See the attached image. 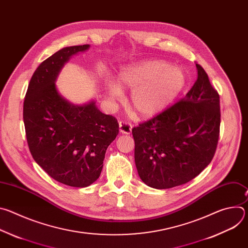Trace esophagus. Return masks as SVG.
Wrapping results in <instances>:
<instances>
[{"instance_id": "1", "label": "esophagus", "mask_w": 248, "mask_h": 248, "mask_svg": "<svg viewBox=\"0 0 248 248\" xmlns=\"http://www.w3.org/2000/svg\"><path fill=\"white\" fill-rule=\"evenodd\" d=\"M131 129H132V124L129 122H126V121L120 122V131L122 133L129 134L131 132Z\"/></svg>"}]
</instances>
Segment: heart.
<instances>
[{"mask_svg": "<svg viewBox=\"0 0 248 248\" xmlns=\"http://www.w3.org/2000/svg\"><path fill=\"white\" fill-rule=\"evenodd\" d=\"M122 87L133 90L131 107L142 117L156 115L175 100L186 83L184 69L161 60L148 61L128 66L120 74ZM111 97L121 99L123 91L116 83L107 85Z\"/></svg>", "mask_w": 248, "mask_h": 248, "instance_id": "1", "label": "heart"}]
</instances>
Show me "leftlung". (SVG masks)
Instances as JSON below:
<instances>
[{"instance_id":"left-lung-1","label":"left lung","mask_w":248,"mask_h":248,"mask_svg":"<svg viewBox=\"0 0 248 248\" xmlns=\"http://www.w3.org/2000/svg\"><path fill=\"white\" fill-rule=\"evenodd\" d=\"M186 96L132 128L134 160L148 186L166 189L185 185L213 159L220 135V96L204 68Z\"/></svg>"}]
</instances>
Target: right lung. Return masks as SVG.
I'll return each mask as SVG.
<instances>
[{"label": "right lung", "instance_id": "add662e5", "mask_svg": "<svg viewBox=\"0 0 248 248\" xmlns=\"http://www.w3.org/2000/svg\"><path fill=\"white\" fill-rule=\"evenodd\" d=\"M88 48V44L65 47L42 62L23 103L33 159L51 178L75 187H86L99 178L106 151L119 134L117 119L100 112L95 102L74 106L57 91L55 80L64 62Z\"/></svg>", "mask_w": 248, "mask_h": 248}]
</instances>
